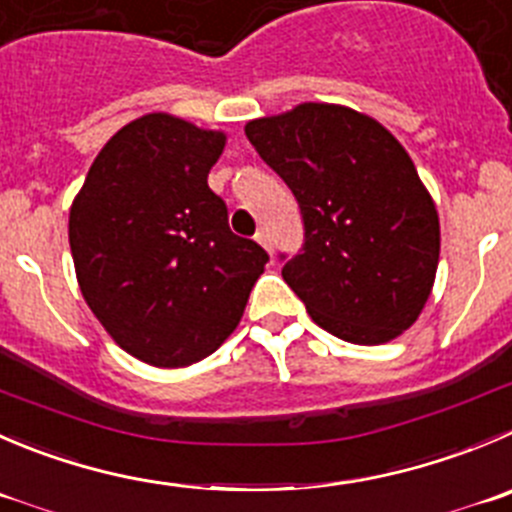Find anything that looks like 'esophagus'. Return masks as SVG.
Listing matches in <instances>:
<instances>
[{
    "mask_svg": "<svg viewBox=\"0 0 512 512\" xmlns=\"http://www.w3.org/2000/svg\"><path fill=\"white\" fill-rule=\"evenodd\" d=\"M256 241L261 243V246L266 248V251H274V243H271V236H269V231H266V228H259V233H256Z\"/></svg>",
    "mask_w": 512,
    "mask_h": 512,
    "instance_id": "34e87169",
    "label": "esophagus"
}]
</instances>
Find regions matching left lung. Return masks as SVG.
<instances>
[{
  "label": "left lung",
  "instance_id": "obj_1",
  "mask_svg": "<svg viewBox=\"0 0 512 512\" xmlns=\"http://www.w3.org/2000/svg\"><path fill=\"white\" fill-rule=\"evenodd\" d=\"M246 138L299 201L304 246L281 276L311 319L369 347L410 329L435 284L440 218L399 140L329 102L251 120Z\"/></svg>",
  "mask_w": 512,
  "mask_h": 512
}]
</instances>
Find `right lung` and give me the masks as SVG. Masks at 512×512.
I'll return each mask as SVG.
<instances>
[{
    "mask_svg": "<svg viewBox=\"0 0 512 512\" xmlns=\"http://www.w3.org/2000/svg\"><path fill=\"white\" fill-rule=\"evenodd\" d=\"M226 135L168 113L120 128L70 208L77 284L105 332L153 367H188L241 321L269 253L208 188Z\"/></svg>",
    "mask_w": 512,
    "mask_h": 512,
    "instance_id": "add662e5",
    "label": "right lung"
}]
</instances>
